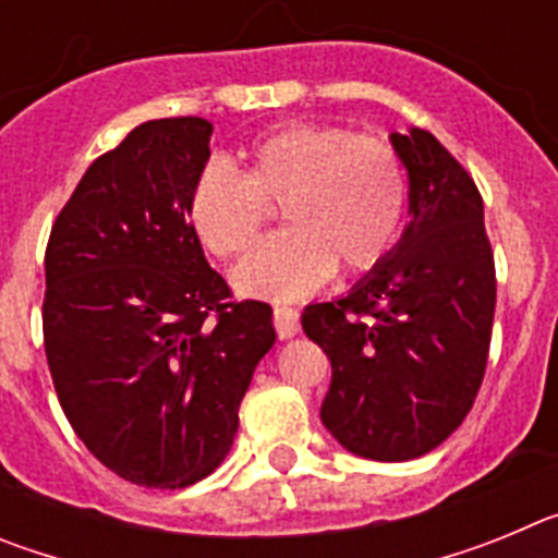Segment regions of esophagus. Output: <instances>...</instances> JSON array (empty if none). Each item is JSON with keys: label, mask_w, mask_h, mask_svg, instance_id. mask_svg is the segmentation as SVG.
I'll return each mask as SVG.
<instances>
[{"label": "esophagus", "mask_w": 558, "mask_h": 558, "mask_svg": "<svg viewBox=\"0 0 558 558\" xmlns=\"http://www.w3.org/2000/svg\"><path fill=\"white\" fill-rule=\"evenodd\" d=\"M274 327H276V335H279L282 340L293 338V335L299 332V310L288 307V304H276Z\"/></svg>", "instance_id": "obj_1"}]
</instances>
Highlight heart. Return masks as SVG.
I'll list each match as a JSON object with an SVG mask.
<instances>
[{"label": "heart", "mask_w": 558, "mask_h": 558, "mask_svg": "<svg viewBox=\"0 0 558 558\" xmlns=\"http://www.w3.org/2000/svg\"><path fill=\"white\" fill-rule=\"evenodd\" d=\"M243 159V172L206 161L186 195L192 231L220 259L248 251L270 206H282L290 229L263 240L231 274L243 293L295 299L335 265L366 274L386 263L408 206L405 165L391 142L290 122L256 140Z\"/></svg>", "instance_id": "obj_1"}]
</instances>
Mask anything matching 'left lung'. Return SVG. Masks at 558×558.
<instances>
[{
  "label": "left lung",
  "instance_id": "1",
  "mask_svg": "<svg viewBox=\"0 0 558 558\" xmlns=\"http://www.w3.org/2000/svg\"><path fill=\"white\" fill-rule=\"evenodd\" d=\"M411 179V223L379 268L302 327L332 363L322 422L349 452L411 461L436 450L475 405L497 279L483 198L433 133H391Z\"/></svg>",
  "mask_w": 558,
  "mask_h": 558
}]
</instances>
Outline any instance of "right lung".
<instances>
[{"label": "right lung", "instance_id": "add662e5", "mask_svg": "<svg viewBox=\"0 0 558 558\" xmlns=\"http://www.w3.org/2000/svg\"><path fill=\"white\" fill-rule=\"evenodd\" d=\"M211 122L133 128L88 167L49 231L44 352L69 425L122 481L184 489L234 445L274 347L270 307L234 299L186 215Z\"/></svg>", "mask_w": 558, "mask_h": 558}]
</instances>
